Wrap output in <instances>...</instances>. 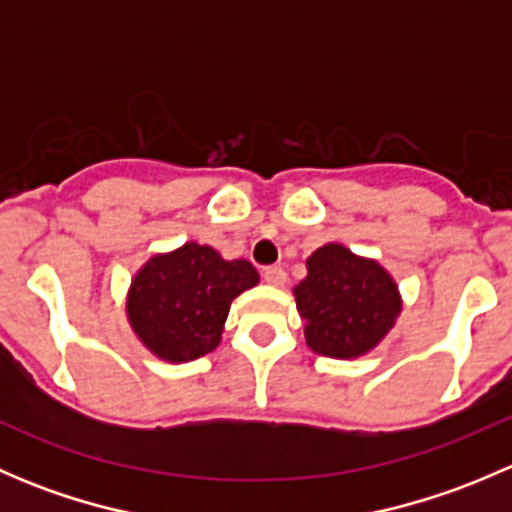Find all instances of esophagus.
I'll return each instance as SVG.
<instances>
[{
  "label": "esophagus",
  "instance_id": "esophagus-1",
  "mask_svg": "<svg viewBox=\"0 0 512 512\" xmlns=\"http://www.w3.org/2000/svg\"><path fill=\"white\" fill-rule=\"evenodd\" d=\"M262 280L272 287H282L287 282V272L282 267H265L262 270Z\"/></svg>",
  "mask_w": 512,
  "mask_h": 512
}]
</instances>
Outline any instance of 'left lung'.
Segmentation results:
<instances>
[{"instance_id": "left-lung-1", "label": "left lung", "mask_w": 512, "mask_h": 512, "mask_svg": "<svg viewBox=\"0 0 512 512\" xmlns=\"http://www.w3.org/2000/svg\"><path fill=\"white\" fill-rule=\"evenodd\" d=\"M292 292L307 347L332 359L369 354L401 314L394 277L339 242H327L307 257V277Z\"/></svg>"}]
</instances>
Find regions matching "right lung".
<instances>
[{
	"label": "right lung",
	"mask_w": 512,
	"mask_h": 512,
	"mask_svg": "<svg viewBox=\"0 0 512 512\" xmlns=\"http://www.w3.org/2000/svg\"><path fill=\"white\" fill-rule=\"evenodd\" d=\"M257 282L252 262L225 260L210 245L185 242L153 255L133 275L128 324L148 352L185 364L218 347L232 299Z\"/></svg>",
	"instance_id": "right-lung-1"
}]
</instances>
